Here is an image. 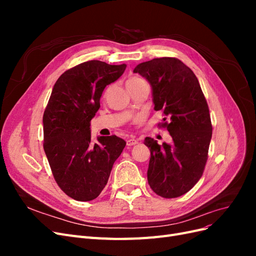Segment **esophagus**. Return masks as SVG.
Returning <instances> with one entry per match:
<instances>
[{"label":"esophagus","instance_id":"34e87169","mask_svg":"<svg viewBox=\"0 0 256 256\" xmlns=\"http://www.w3.org/2000/svg\"><path fill=\"white\" fill-rule=\"evenodd\" d=\"M138 140H136V138H129V140H127V146H134L136 144H138Z\"/></svg>","mask_w":256,"mask_h":256}]
</instances>
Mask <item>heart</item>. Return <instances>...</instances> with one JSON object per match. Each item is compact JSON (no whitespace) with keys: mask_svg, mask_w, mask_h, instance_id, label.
<instances>
[{"mask_svg":"<svg viewBox=\"0 0 256 256\" xmlns=\"http://www.w3.org/2000/svg\"><path fill=\"white\" fill-rule=\"evenodd\" d=\"M142 83H145V81L142 78H140V76H130V78L127 80L126 86H127V88H132V86H136V85L142 84Z\"/></svg>","mask_w":256,"mask_h":256,"instance_id":"1","label":"heart"}]
</instances>
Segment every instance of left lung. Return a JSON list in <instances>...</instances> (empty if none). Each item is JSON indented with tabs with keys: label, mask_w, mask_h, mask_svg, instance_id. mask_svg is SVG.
I'll list each match as a JSON object with an SVG mask.
<instances>
[{
	"label": "left lung",
	"mask_w": 256,
	"mask_h": 256,
	"mask_svg": "<svg viewBox=\"0 0 256 256\" xmlns=\"http://www.w3.org/2000/svg\"><path fill=\"white\" fill-rule=\"evenodd\" d=\"M134 72L150 82L154 109L168 118L161 126L173 138L172 144L159 145L145 138L150 150L147 180L156 194L178 198L194 187L204 172L212 134L207 102L196 74L178 58H154L138 64Z\"/></svg>",
	"instance_id": "left-lung-1"
}]
</instances>
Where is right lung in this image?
Masks as SVG:
<instances>
[{"label": "right lung", "mask_w": 256, "mask_h": 256, "mask_svg": "<svg viewBox=\"0 0 256 256\" xmlns=\"http://www.w3.org/2000/svg\"><path fill=\"white\" fill-rule=\"evenodd\" d=\"M126 64L88 60L68 69L56 82L46 108L44 150L58 187L80 202L96 198L109 180L122 138L98 136L90 142V120L106 85L118 80Z\"/></svg>", "instance_id": "right-lung-1"}]
</instances>
